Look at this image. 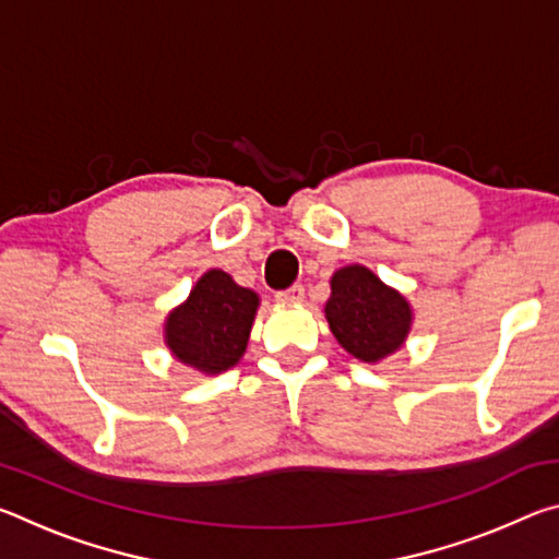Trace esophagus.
<instances>
[{"label":"esophagus","instance_id":"34e87169","mask_svg":"<svg viewBox=\"0 0 559 559\" xmlns=\"http://www.w3.org/2000/svg\"><path fill=\"white\" fill-rule=\"evenodd\" d=\"M302 296H306V288H302L300 283H296V286H290L288 290L276 293V300L283 302V306H296V302L302 300Z\"/></svg>","mask_w":559,"mask_h":559}]
</instances>
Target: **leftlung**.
<instances>
[{
  "mask_svg": "<svg viewBox=\"0 0 559 559\" xmlns=\"http://www.w3.org/2000/svg\"><path fill=\"white\" fill-rule=\"evenodd\" d=\"M325 320L340 347L359 362L377 365L402 349L414 325V308L362 263L330 276Z\"/></svg>",
  "mask_w": 559,
  "mask_h": 559,
  "instance_id": "1",
  "label": "left lung"
}]
</instances>
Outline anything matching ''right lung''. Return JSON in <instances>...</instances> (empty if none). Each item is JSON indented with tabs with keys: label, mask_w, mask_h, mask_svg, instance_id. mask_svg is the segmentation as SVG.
<instances>
[{
	"label": "right lung",
	"mask_w": 559,
	"mask_h": 559,
	"mask_svg": "<svg viewBox=\"0 0 559 559\" xmlns=\"http://www.w3.org/2000/svg\"><path fill=\"white\" fill-rule=\"evenodd\" d=\"M261 298L229 273L210 269L165 318L163 337L177 362L202 374H222L246 353Z\"/></svg>",
	"instance_id": "obj_1"
}]
</instances>
